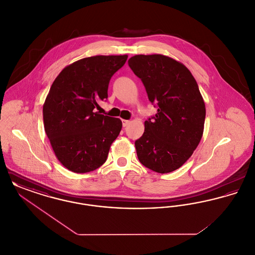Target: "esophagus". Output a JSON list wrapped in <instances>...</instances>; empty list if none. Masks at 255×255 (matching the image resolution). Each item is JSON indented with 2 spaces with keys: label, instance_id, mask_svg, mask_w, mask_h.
Here are the masks:
<instances>
[{
  "label": "esophagus",
  "instance_id": "1",
  "mask_svg": "<svg viewBox=\"0 0 255 255\" xmlns=\"http://www.w3.org/2000/svg\"><path fill=\"white\" fill-rule=\"evenodd\" d=\"M129 123H130L129 121H125V120H123V121H122V125H123V127H126Z\"/></svg>",
  "mask_w": 255,
  "mask_h": 255
}]
</instances>
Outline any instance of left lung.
I'll list each match as a JSON object with an SVG mask.
<instances>
[{
  "instance_id": "8db88e82",
  "label": "left lung",
  "mask_w": 255,
  "mask_h": 255,
  "mask_svg": "<svg viewBox=\"0 0 255 255\" xmlns=\"http://www.w3.org/2000/svg\"><path fill=\"white\" fill-rule=\"evenodd\" d=\"M128 64L158 108L134 142L138 160L160 174L178 169L204 133L206 105L198 84L183 64L165 55H134Z\"/></svg>"
}]
</instances>
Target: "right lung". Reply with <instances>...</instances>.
Listing matches in <instances>:
<instances>
[{
  "mask_svg": "<svg viewBox=\"0 0 255 255\" xmlns=\"http://www.w3.org/2000/svg\"><path fill=\"white\" fill-rule=\"evenodd\" d=\"M128 55H97L67 66L53 81L43 106L45 131L56 158L70 171L100 167L122 130L120 119L99 115L111 77Z\"/></svg>",
  "mask_w": 255,
  "mask_h": 255,
  "instance_id": "obj_1",
  "label": "right lung"
}]
</instances>
